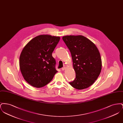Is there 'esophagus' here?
Wrapping results in <instances>:
<instances>
[{
  "label": "esophagus",
  "mask_w": 123,
  "mask_h": 123,
  "mask_svg": "<svg viewBox=\"0 0 123 123\" xmlns=\"http://www.w3.org/2000/svg\"><path fill=\"white\" fill-rule=\"evenodd\" d=\"M65 68H66V66H65V65H64V67H63V68H62V70H64L65 69Z\"/></svg>",
  "instance_id": "1"
}]
</instances>
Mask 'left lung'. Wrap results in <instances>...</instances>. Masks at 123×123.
Listing matches in <instances>:
<instances>
[{
	"label": "left lung",
	"mask_w": 123,
	"mask_h": 123,
	"mask_svg": "<svg viewBox=\"0 0 123 123\" xmlns=\"http://www.w3.org/2000/svg\"><path fill=\"white\" fill-rule=\"evenodd\" d=\"M62 39L70 51L76 78L69 82L77 89L89 87L97 79L101 70L99 51L93 42L82 35H67Z\"/></svg>",
	"instance_id": "left-lung-1"
}]
</instances>
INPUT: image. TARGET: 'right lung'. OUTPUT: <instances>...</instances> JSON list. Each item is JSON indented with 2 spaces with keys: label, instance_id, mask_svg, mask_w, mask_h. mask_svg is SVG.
<instances>
[{
  "label": "right lung",
  "instance_id": "1",
  "mask_svg": "<svg viewBox=\"0 0 123 123\" xmlns=\"http://www.w3.org/2000/svg\"><path fill=\"white\" fill-rule=\"evenodd\" d=\"M60 39L59 36L38 35L23 49L19 58L20 68L24 79L31 86H45L58 72L52 53Z\"/></svg>",
  "mask_w": 123,
  "mask_h": 123
}]
</instances>
